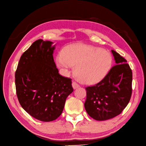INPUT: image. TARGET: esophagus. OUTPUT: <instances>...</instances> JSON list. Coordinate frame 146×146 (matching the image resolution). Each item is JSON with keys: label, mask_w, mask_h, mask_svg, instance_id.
I'll return each instance as SVG.
<instances>
[{"label": "esophagus", "mask_w": 146, "mask_h": 146, "mask_svg": "<svg viewBox=\"0 0 146 146\" xmlns=\"http://www.w3.org/2000/svg\"><path fill=\"white\" fill-rule=\"evenodd\" d=\"M72 87H73L74 89H76V88H79V87H80L79 85L78 84H77V83L76 82H72Z\"/></svg>", "instance_id": "34e87169"}]
</instances>
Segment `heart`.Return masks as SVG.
Masks as SVG:
<instances>
[{
  "label": "heart",
  "mask_w": 146,
  "mask_h": 146,
  "mask_svg": "<svg viewBox=\"0 0 146 146\" xmlns=\"http://www.w3.org/2000/svg\"><path fill=\"white\" fill-rule=\"evenodd\" d=\"M111 55L104 49L84 44H73L63 49L56 57L59 68L66 70L76 66L74 74L80 82L94 84L100 82L111 67Z\"/></svg>",
  "instance_id": "1"
}]
</instances>
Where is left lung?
Returning <instances> with one entry per match:
<instances>
[{"label":"left lung","instance_id":"obj_1","mask_svg":"<svg viewBox=\"0 0 146 146\" xmlns=\"http://www.w3.org/2000/svg\"><path fill=\"white\" fill-rule=\"evenodd\" d=\"M111 52L116 65L100 82L85 88V110L98 121L119 115L128 104L132 94V70L125 59L115 51L111 50Z\"/></svg>","mask_w":146,"mask_h":146}]
</instances>
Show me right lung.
<instances>
[{
  "label": "right lung",
  "mask_w": 146,
  "mask_h": 146,
  "mask_svg": "<svg viewBox=\"0 0 146 146\" xmlns=\"http://www.w3.org/2000/svg\"><path fill=\"white\" fill-rule=\"evenodd\" d=\"M38 40L21 56L15 72L20 104L33 118L52 121L61 115L67 97L73 92L72 81L62 77L53 59L56 44Z\"/></svg>",
  "instance_id": "obj_1"
}]
</instances>
